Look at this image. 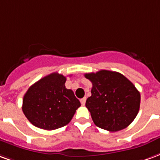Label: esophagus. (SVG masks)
<instances>
[{"label":"esophagus","mask_w":160,"mask_h":160,"mask_svg":"<svg viewBox=\"0 0 160 160\" xmlns=\"http://www.w3.org/2000/svg\"><path fill=\"white\" fill-rule=\"evenodd\" d=\"M80 101H81V104L82 105V106H84L85 102H86V98H82V99L80 100Z\"/></svg>","instance_id":"34e87169"}]
</instances>
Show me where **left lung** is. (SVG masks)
Returning a JSON list of instances; mask_svg holds the SVG:
<instances>
[{
    "label": "left lung",
    "instance_id": "obj_1",
    "mask_svg": "<svg viewBox=\"0 0 160 160\" xmlns=\"http://www.w3.org/2000/svg\"><path fill=\"white\" fill-rule=\"evenodd\" d=\"M84 76L93 85L85 106L94 124L112 132L129 126L141 103V94L135 85L121 73L107 70Z\"/></svg>",
    "mask_w": 160,
    "mask_h": 160
}]
</instances>
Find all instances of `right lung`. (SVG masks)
Returning a JSON list of instances; mask_svg holds the SVG:
<instances>
[{
	"label": "right lung",
	"mask_w": 160,
	"mask_h": 160,
	"mask_svg": "<svg viewBox=\"0 0 160 160\" xmlns=\"http://www.w3.org/2000/svg\"><path fill=\"white\" fill-rule=\"evenodd\" d=\"M66 77L54 72L29 88L22 110L33 125L53 130L70 123L81 103L72 89L66 88Z\"/></svg>",
	"instance_id": "obj_1"
}]
</instances>
